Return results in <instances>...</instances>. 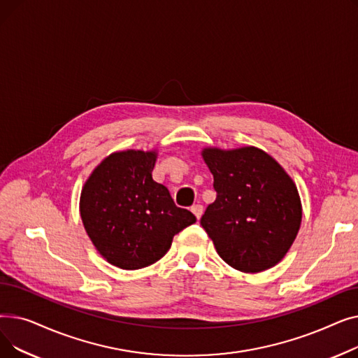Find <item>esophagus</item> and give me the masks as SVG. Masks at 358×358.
Here are the masks:
<instances>
[{
    "mask_svg": "<svg viewBox=\"0 0 358 358\" xmlns=\"http://www.w3.org/2000/svg\"><path fill=\"white\" fill-rule=\"evenodd\" d=\"M192 212L194 213V216H196L197 219H200L201 215H203V206H201V204H194V206H192Z\"/></svg>",
    "mask_w": 358,
    "mask_h": 358,
    "instance_id": "obj_1",
    "label": "esophagus"
}]
</instances>
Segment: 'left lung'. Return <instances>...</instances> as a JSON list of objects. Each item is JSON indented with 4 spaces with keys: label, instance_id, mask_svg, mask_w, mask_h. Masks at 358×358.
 Returning a JSON list of instances; mask_svg holds the SVG:
<instances>
[{
    "label": "left lung",
    "instance_id": "obj_1",
    "mask_svg": "<svg viewBox=\"0 0 358 358\" xmlns=\"http://www.w3.org/2000/svg\"><path fill=\"white\" fill-rule=\"evenodd\" d=\"M201 157L217 196L200 223L220 258L242 273L278 264L302 223V201L292 177L255 146H209Z\"/></svg>",
    "mask_w": 358,
    "mask_h": 358
}]
</instances>
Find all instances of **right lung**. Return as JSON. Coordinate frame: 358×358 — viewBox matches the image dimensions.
Wrapping results in <instances>:
<instances>
[{
    "label": "right lung",
    "instance_id": "add662e5",
    "mask_svg": "<svg viewBox=\"0 0 358 358\" xmlns=\"http://www.w3.org/2000/svg\"><path fill=\"white\" fill-rule=\"evenodd\" d=\"M158 150L126 149L106 157L87 178L80 197L85 232L111 266L139 270L171 248L176 234L196 222L154 181Z\"/></svg>",
    "mask_w": 358,
    "mask_h": 358
}]
</instances>
